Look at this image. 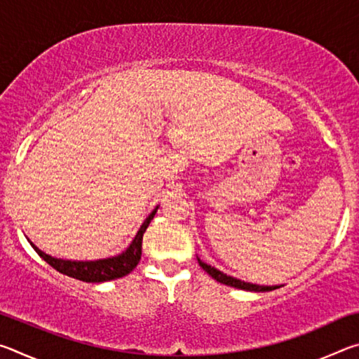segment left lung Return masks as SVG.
Returning <instances> with one entry per match:
<instances>
[{
    "label": "left lung",
    "mask_w": 359,
    "mask_h": 359,
    "mask_svg": "<svg viewBox=\"0 0 359 359\" xmlns=\"http://www.w3.org/2000/svg\"><path fill=\"white\" fill-rule=\"evenodd\" d=\"M198 263H199V266H201L205 272H208V274L212 278H215L217 282H220L223 285H228V287H234V288H241V290H247V291H272V290L280 288V287H277V285H274V287H264V285H255V283L242 282V280H239V278L223 274L222 271L215 269L214 266L205 264L204 261H201L199 258H198Z\"/></svg>",
    "instance_id": "8db88e82"
}]
</instances>
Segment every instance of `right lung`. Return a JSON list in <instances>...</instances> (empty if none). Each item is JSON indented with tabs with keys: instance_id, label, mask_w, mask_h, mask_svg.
Masks as SVG:
<instances>
[{
	"instance_id": "obj_1",
	"label": "right lung",
	"mask_w": 359,
	"mask_h": 359,
	"mask_svg": "<svg viewBox=\"0 0 359 359\" xmlns=\"http://www.w3.org/2000/svg\"><path fill=\"white\" fill-rule=\"evenodd\" d=\"M156 210H158V205L151 210V214L145 218L144 223L141 224V228L137 231V234L135 236V239H133V242L130 244V247L126 248L123 253H120L117 257H112V258L96 259V261H71V259L53 258L50 255L39 250L33 242H29V244H32L36 253H38L46 263H48L53 269H57L65 276L77 278V280H82V282H88V283L115 280V278L128 276L130 272L137 266L142 255V236L150 224L151 218L155 217Z\"/></svg>"
}]
</instances>
